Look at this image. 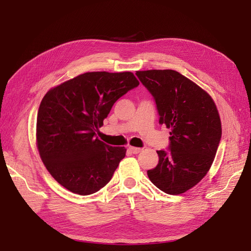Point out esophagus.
Instances as JSON below:
<instances>
[{
    "instance_id": "esophagus-1",
    "label": "esophagus",
    "mask_w": 251,
    "mask_h": 251,
    "mask_svg": "<svg viewBox=\"0 0 251 251\" xmlns=\"http://www.w3.org/2000/svg\"><path fill=\"white\" fill-rule=\"evenodd\" d=\"M128 150H130L133 154H138L142 151L140 148H135V147H128Z\"/></svg>"
}]
</instances>
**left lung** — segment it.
Segmentation results:
<instances>
[{
  "label": "left lung",
  "instance_id": "obj_1",
  "mask_svg": "<svg viewBox=\"0 0 251 251\" xmlns=\"http://www.w3.org/2000/svg\"><path fill=\"white\" fill-rule=\"evenodd\" d=\"M136 75L155 98L159 124L171 130V151H157L159 162L148 176L166 194H183L206 176L214 162L222 135L217 105L206 91L175 70Z\"/></svg>",
  "mask_w": 251,
  "mask_h": 251
}]
</instances>
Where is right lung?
Instances as JSON below:
<instances>
[{
  "mask_svg": "<svg viewBox=\"0 0 251 251\" xmlns=\"http://www.w3.org/2000/svg\"><path fill=\"white\" fill-rule=\"evenodd\" d=\"M139 85L132 72H87L51 88L36 119V147L47 171L74 194L87 196L107 185L125 147L96 137L118 98Z\"/></svg>",
  "mask_w": 251,
  "mask_h": 251,
  "instance_id": "obj_1",
  "label": "right lung"
}]
</instances>
